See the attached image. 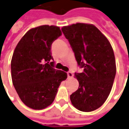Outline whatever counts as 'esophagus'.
Listing matches in <instances>:
<instances>
[{
	"label": "esophagus",
	"mask_w": 129,
	"mask_h": 129,
	"mask_svg": "<svg viewBox=\"0 0 129 129\" xmlns=\"http://www.w3.org/2000/svg\"><path fill=\"white\" fill-rule=\"evenodd\" d=\"M67 76H68L69 78H71V77H73V73L71 72H67Z\"/></svg>",
	"instance_id": "esophagus-1"
}]
</instances>
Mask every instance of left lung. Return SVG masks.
Wrapping results in <instances>:
<instances>
[{
	"label": "left lung",
	"mask_w": 129,
	"mask_h": 129,
	"mask_svg": "<svg viewBox=\"0 0 129 129\" xmlns=\"http://www.w3.org/2000/svg\"><path fill=\"white\" fill-rule=\"evenodd\" d=\"M61 30L84 68L75 73L79 88L71 94V103L79 111H94L105 103L114 84L116 66L112 45L93 24L76 23Z\"/></svg>",
	"instance_id": "1"
}]
</instances>
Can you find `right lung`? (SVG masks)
Returning a JSON list of instances; mask_svg holds the SVG:
<instances>
[{"label": "right lung", "mask_w": 129, "mask_h": 129, "mask_svg": "<svg viewBox=\"0 0 129 129\" xmlns=\"http://www.w3.org/2000/svg\"><path fill=\"white\" fill-rule=\"evenodd\" d=\"M61 35L58 26H40L29 30L15 47L11 62L12 82L30 108L43 109L51 105L67 77V73L54 68L51 52L52 43Z\"/></svg>", "instance_id": "1"}]
</instances>
